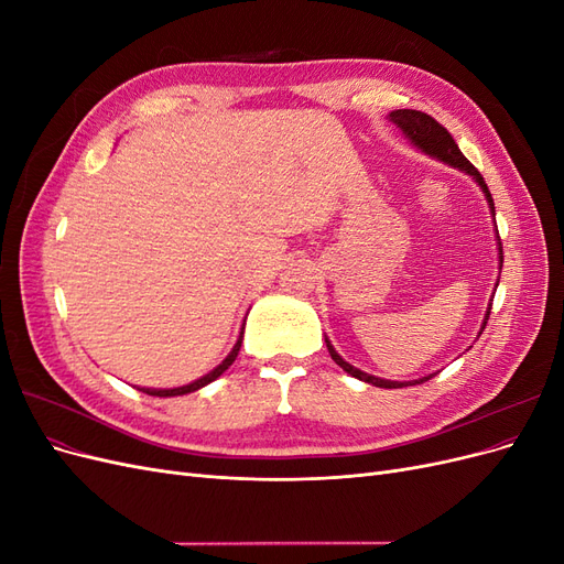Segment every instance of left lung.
<instances>
[{
    "label": "left lung",
    "instance_id": "left-lung-1",
    "mask_svg": "<svg viewBox=\"0 0 564 564\" xmlns=\"http://www.w3.org/2000/svg\"><path fill=\"white\" fill-rule=\"evenodd\" d=\"M388 119L404 133V139H406L409 143H412L414 148H419L421 152H425V155L437 160V162H445L447 166L458 169V172L468 174L477 185H480V191L485 193V199H487V204H489L491 216H497V214H494V199H491V193H489V187H487L485 178H482L480 172H477V169L464 158V152L458 150V145H456L454 139H452V133H449L445 127L437 124L431 115H425V112H421V110H392V112L388 115ZM494 226H497V218H494ZM497 237H499V230H497ZM497 245H499V275H501V265H503L501 240H499ZM497 286H499V284H497ZM494 292H497V289H494ZM489 313H491V303H489V308H487V313H485L480 334H482V329L487 327ZM324 344H327V350H329V355H332V360H334L340 369L348 371L350 377L360 379V381H365V383L377 386V388H404V386H416V383H423V381H429V379L435 377V373H429V377H421V379H414V381H388V379L371 377V373H367V371H362V369L352 367L350 362H346L344 357H340V355L336 352V348L332 346V340H329L327 336H324Z\"/></svg>",
    "mask_w": 564,
    "mask_h": 564
}]
</instances>
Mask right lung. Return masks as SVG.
Wrapping results in <instances>:
<instances>
[{
	"instance_id": "obj_1",
	"label": "right lung",
	"mask_w": 564,
	"mask_h": 564,
	"mask_svg": "<svg viewBox=\"0 0 564 564\" xmlns=\"http://www.w3.org/2000/svg\"><path fill=\"white\" fill-rule=\"evenodd\" d=\"M245 324H247V319L242 322V329H240V336H237V340H235V346H232V350L226 355V360L220 362L218 367H214L209 373H204V377H199V379H195L193 383H185V386H178V388H139V390H143V392H148V395H155V398H176V395H187V392H195V390H199V388H204V386H209L212 381H216L220 373H224L232 362H235V357H237V352H240V346H242V338H245Z\"/></svg>"
}]
</instances>
